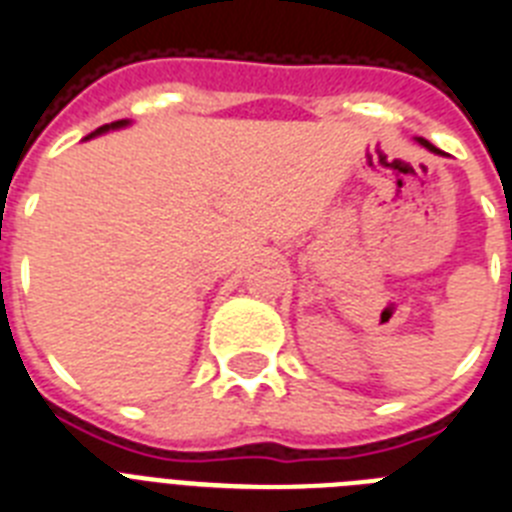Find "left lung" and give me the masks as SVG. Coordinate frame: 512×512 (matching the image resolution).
Listing matches in <instances>:
<instances>
[{
	"label": "left lung",
	"instance_id": "obj_1",
	"mask_svg": "<svg viewBox=\"0 0 512 512\" xmlns=\"http://www.w3.org/2000/svg\"><path fill=\"white\" fill-rule=\"evenodd\" d=\"M416 143L422 145V148H427V150H429V153H435V156H445V153H442V150H440V148H435V145L429 143V140H424V137H416Z\"/></svg>",
	"mask_w": 512,
	"mask_h": 512
}]
</instances>
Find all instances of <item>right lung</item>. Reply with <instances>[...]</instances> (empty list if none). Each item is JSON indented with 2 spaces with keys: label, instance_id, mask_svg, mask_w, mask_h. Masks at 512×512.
I'll list each match as a JSON object with an SVG mask.
<instances>
[{
  "label": "right lung",
  "instance_id": "1",
  "mask_svg": "<svg viewBox=\"0 0 512 512\" xmlns=\"http://www.w3.org/2000/svg\"><path fill=\"white\" fill-rule=\"evenodd\" d=\"M130 119H119V122H111V124H103V127H98L96 132H90L88 137H85V140H90V137H98V135H106V132H111V130H124V127H130Z\"/></svg>",
  "mask_w": 512,
  "mask_h": 512
}]
</instances>
